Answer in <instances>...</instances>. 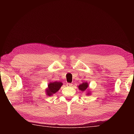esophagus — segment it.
<instances>
[{
    "mask_svg": "<svg viewBox=\"0 0 134 134\" xmlns=\"http://www.w3.org/2000/svg\"><path fill=\"white\" fill-rule=\"evenodd\" d=\"M67 86H69V87H70V86H72V83H67Z\"/></svg>",
    "mask_w": 134,
    "mask_h": 134,
    "instance_id": "34e87169",
    "label": "esophagus"
}]
</instances>
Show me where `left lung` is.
Masks as SVG:
<instances>
[{"mask_svg": "<svg viewBox=\"0 0 134 134\" xmlns=\"http://www.w3.org/2000/svg\"><path fill=\"white\" fill-rule=\"evenodd\" d=\"M88 84L87 83H83L81 85H79V89H80L81 91H85V90H86V89H87V87H88ZM88 94H89V93H88Z\"/></svg>", "mask_w": 134, "mask_h": 134, "instance_id": "8db88e82", "label": "left lung"}]
</instances>
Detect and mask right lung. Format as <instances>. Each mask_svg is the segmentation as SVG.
<instances>
[{
  "instance_id": "add662e5",
  "label": "right lung",
  "mask_w": 134,
  "mask_h": 134,
  "mask_svg": "<svg viewBox=\"0 0 134 134\" xmlns=\"http://www.w3.org/2000/svg\"><path fill=\"white\" fill-rule=\"evenodd\" d=\"M63 83L61 82H57V81H54V82H51L48 84V89L47 90V94L48 96H51L53 94L58 91L60 89Z\"/></svg>"
}]
</instances>
